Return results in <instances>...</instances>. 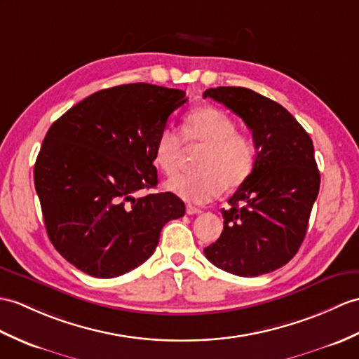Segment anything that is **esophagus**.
Wrapping results in <instances>:
<instances>
[{"label": "esophagus", "mask_w": 359, "mask_h": 359, "mask_svg": "<svg viewBox=\"0 0 359 359\" xmlns=\"http://www.w3.org/2000/svg\"><path fill=\"white\" fill-rule=\"evenodd\" d=\"M187 214H188V215L202 214V210H200V208H196V206H193V205H188V206H187Z\"/></svg>", "instance_id": "obj_1"}]
</instances>
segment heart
Returning a JSON list of instances; mask_svg holds the SVG:
<instances>
[{
	"instance_id": "obj_1",
	"label": "heart",
	"mask_w": 359,
	"mask_h": 359,
	"mask_svg": "<svg viewBox=\"0 0 359 359\" xmlns=\"http://www.w3.org/2000/svg\"><path fill=\"white\" fill-rule=\"evenodd\" d=\"M229 114L215 107H200L183 123V139L172 127H165L154 142V163L166 174H176L183 154V140L202 147L194 174L170 179L165 188L189 203H208L222 189L240 187L254 171L257 148Z\"/></svg>"
}]
</instances>
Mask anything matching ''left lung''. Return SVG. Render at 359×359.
Here are the masks:
<instances>
[{"instance_id":"obj_1","label":"left lung","mask_w":359,"mask_h":359,"mask_svg":"<svg viewBox=\"0 0 359 359\" xmlns=\"http://www.w3.org/2000/svg\"><path fill=\"white\" fill-rule=\"evenodd\" d=\"M203 97L240 116L257 148L254 171L222 210L220 238L203 252L238 277L272 272L298 252L318 196L312 139L285 107L249 88H208Z\"/></svg>"}]
</instances>
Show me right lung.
Wrapping results in <instances>:
<instances>
[{
    "mask_svg": "<svg viewBox=\"0 0 359 359\" xmlns=\"http://www.w3.org/2000/svg\"><path fill=\"white\" fill-rule=\"evenodd\" d=\"M187 93L153 84L96 91L52 123L35 163V188L50 241L74 268L96 278L148 260L166 222L185 215L156 188L154 142Z\"/></svg>",
    "mask_w": 359,
    "mask_h": 359,
    "instance_id": "add662e5",
    "label": "right lung"
}]
</instances>
